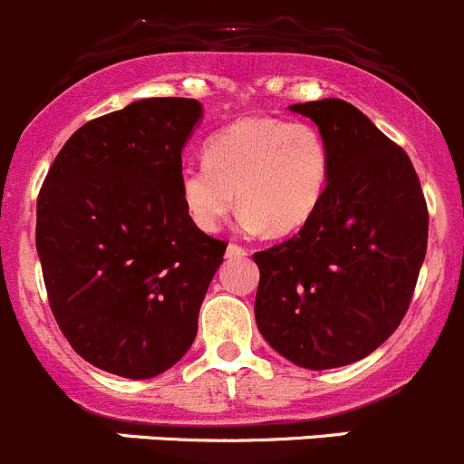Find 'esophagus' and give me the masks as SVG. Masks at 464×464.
Listing matches in <instances>:
<instances>
[{
  "label": "esophagus",
  "mask_w": 464,
  "mask_h": 464,
  "mask_svg": "<svg viewBox=\"0 0 464 464\" xmlns=\"http://www.w3.org/2000/svg\"><path fill=\"white\" fill-rule=\"evenodd\" d=\"M247 250L243 246H238V243H230L226 250V256H230V259H238V256H246Z\"/></svg>",
  "instance_id": "obj_1"
}]
</instances>
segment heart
I'll return each mask as SVG.
<instances>
[{
    "mask_svg": "<svg viewBox=\"0 0 464 464\" xmlns=\"http://www.w3.org/2000/svg\"><path fill=\"white\" fill-rule=\"evenodd\" d=\"M328 179L331 150L317 127L243 118L205 142V159L188 162L179 183L200 230L217 232L238 200L247 230L288 234L313 217Z\"/></svg>",
    "mask_w": 464,
    "mask_h": 464,
    "instance_id": "b5f03b06",
    "label": "heart"
}]
</instances>
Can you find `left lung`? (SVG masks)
<instances>
[{
	"label": "left lung",
	"instance_id": "left-lung-1",
	"mask_svg": "<svg viewBox=\"0 0 464 464\" xmlns=\"http://www.w3.org/2000/svg\"><path fill=\"white\" fill-rule=\"evenodd\" d=\"M331 150L322 203L288 241L255 252V317L279 355L324 371L371 355L407 314L429 212L407 151L343 100L293 104Z\"/></svg>",
	"mask_w": 464,
	"mask_h": 464
}]
</instances>
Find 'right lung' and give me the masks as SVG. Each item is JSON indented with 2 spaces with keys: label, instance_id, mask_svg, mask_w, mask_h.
Returning <instances> with one entry per match:
<instances>
[{
  "label": "right lung",
  "instance_id": "add662e5",
  "mask_svg": "<svg viewBox=\"0 0 464 464\" xmlns=\"http://www.w3.org/2000/svg\"><path fill=\"white\" fill-rule=\"evenodd\" d=\"M198 100L147 98L82 125L37 197L35 246L62 335L89 364L147 380L192 346L226 241L180 197Z\"/></svg>",
  "mask_w": 464,
  "mask_h": 464
}]
</instances>
